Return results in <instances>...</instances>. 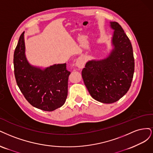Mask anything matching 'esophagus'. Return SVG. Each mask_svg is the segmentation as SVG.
Instances as JSON below:
<instances>
[{"label":"esophagus","instance_id":"1","mask_svg":"<svg viewBox=\"0 0 153 153\" xmlns=\"http://www.w3.org/2000/svg\"><path fill=\"white\" fill-rule=\"evenodd\" d=\"M85 60H84V59L82 57L79 56V58H77L75 62V65L79 68H82L85 66Z\"/></svg>","mask_w":153,"mask_h":153}]
</instances>
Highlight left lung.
Masks as SVG:
<instances>
[{
  "label": "left lung",
  "instance_id": "obj_1",
  "mask_svg": "<svg viewBox=\"0 0 153 153\" xmlns=\"http://www.w3.org/2000/svg\"><path fill=\"white\" fill-rule=\"evenodd\" d=\"M114 30L112 50L106 58L88 61L82 77L90 94L104 103L119 100L128 91L134 73V58L131 42L120 25L111 22Z\"/></svg>",
  "mask_w": 153,
  "mask_h": 153
}]
</instances>
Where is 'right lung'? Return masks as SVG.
I'll return each instance as SVG.
<instances>
[{
    "label": "right lung",
    "mask_w": 153,
    "mask_h": 153,
    "mask_svg": "<svg viewBox=\"0 0 153 153\" xmlns=\"http://www.w3.org/2000/svg\"><path fill=\"white\" fill-rule=\"evenodd\" d=\"M13 62L17 85L32 106L53 111L65 103L71 74L66 63L54 64L44 68L32 65L25 55L24 32L14 51Z\"/></svg>",
    "instance_id": "right-lung-1"
}]
</instances>
